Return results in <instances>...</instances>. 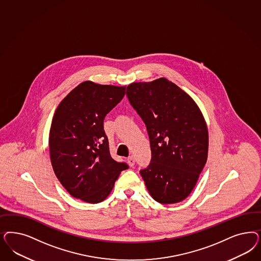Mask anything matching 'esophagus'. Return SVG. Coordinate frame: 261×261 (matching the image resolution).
Wrapping results in <instances>:
<instances>
[{"label": "esophagus", "instance_id": "1", "mask_svg": "<svg viewBox=\"0 0 261 261\" xmlns=\"http://www.w3.org/2000/svg\"><path fill=\"white\" fill-rule=\"evenodd\" d=\"M127 163H128V164H129V166H132V167L135 165V158H134L133 155H130V156H128V158H127Z\"/></svg>", "mask_w": 261, "mask_h": 261}]
</instances>
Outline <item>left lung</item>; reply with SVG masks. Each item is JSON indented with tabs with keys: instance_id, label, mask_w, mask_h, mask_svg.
I'll return each instance as SVG.
<instances>
[{
	"instance_id": "obj_1",
	"label": "left lung",
	"mask_w": 261,
	"mask_h": 261,
	"mask_svg": "<svg viewBox=\"0 0 261 261\" xmlns=\"http://www.w3.org/2000/svg\"><path fill=\"white\" fill-rule=\"evenodd\" d=\"M126 96L150 139L151 162L140 175L151 197L164 204L185 200L207 160L208 133L201 110L164 77L129 84Z\"/></svg>"
}]
</instances>
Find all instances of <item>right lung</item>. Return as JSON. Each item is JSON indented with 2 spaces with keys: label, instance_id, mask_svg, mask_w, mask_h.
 I'll return each mask as SVG.
<instances>
[{
  "label": "right lung",
  "instance_id": "add662e5",
  "mask_svg": "<svg viewBox=\"0 0 261 261\" xmlns=\"http://www.w3.org/2000/svg\"><path fill=\"white\" fill-rule=\"evenodd\" d=\"M126 87L92 82L79 84L59 103L49 137L50 161L60 184L74 198L90 203L110 195L128 168L110 155L103 120L125 96Z\"/></svg>",
  "mask_w": 261,
  "mask_h": 261
}]
</instances>
